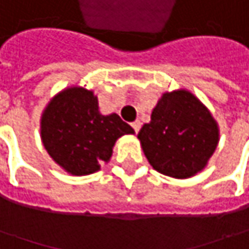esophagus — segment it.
<instances>
[{"instance_id":"esophagus-1","label":"esophagus","mask_w":249,"mask_h":249,"mask_svg":"<svg viewBox=\"0 0 249 249\" xmlns=\"http://www.w3.org/2000/svg\"><path fill=\"white\" fill-rule=\"evenodd\" d=\"M131 126L134 128V131H135V132H138V131H140V128H141V123H140V121H134V123L131 124Z\"/></svg>"}]
</instances>
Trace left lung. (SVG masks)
Instances as JSON below:
<instances>
[{
  "label": "left lung",
  "mask_w": 249,
  "mask_h": 249,
  "mask_svg": "<svg viewBox=\"0 0 249 249\" xmlns=\"http://www.w3.org/2000/svg\"><path fill=\"white\" fill-rule=\"evenodd\" d=\"M218 137L210 111L185 89L165 92L151 114V123L138 132L152 168L174 178H190L204 170Z\"/></svg>",
  "instance_id": "left-lung-1"
}]
</instances>
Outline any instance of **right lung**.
I'll return each mask as SVG.
<instances>
[{"instance_id": "add662e5", "label": "right lung", "mask_w": 249, "mask_h": 249, "mask_svg": "<svg viewBox=\"0 0 249 249\" xmlns=\"http://www.w3.org/2000/svg\"><path fill=\"white\" fill-rule=\"evenodd\" d=\"M134 129L117 114L102 115L92 91L74 87L55 95L41 118L44 147L72 175L100 170L112 155L115 141Z\"/></svg>"}]
</instances>
